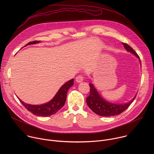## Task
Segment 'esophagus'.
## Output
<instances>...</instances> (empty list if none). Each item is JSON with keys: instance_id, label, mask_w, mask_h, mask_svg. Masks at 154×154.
<instances>
[{"instance_id": "obj_1", "label": "esophagus", "mask_w": 154, "mask_h": 154, "mask_svg": "<svg viewBox=\"0 0 154 154\" xmlns=\"http://www.w3.org/2000/svg\"><path fill=\"white\" fill-rule=\"evenodd\" d=\"M83 80V77L82 75H78L76 78H75V81L77 83H80Z\"/></svg>"}]
</instances>
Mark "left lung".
<instances>
[{
    "instance_id": "1",
    "label": "left lung",
    "mask_w": 154,
    "mask_h": 154,
    "mask_svg": "<svg viewBox=\"0 0 154 154\" xmlns=\"http://www.w3.org/2000/svg\"><path fill=\"white\" fill-rule=\"evenodd\" d=\"M124 48L128 52H130L137 57L139 59L140 65H141V61L139 56L135 52V51L125 43H123ZM90 96L86 97V103L91 110L96 114L102 116H113L121 114L130 105L135 99L137 94L131 99L129 102L124 103H112L105 99L99 93L98 91L96 88L94 84L90 83Z\"/></svg>"
}]
</instances>
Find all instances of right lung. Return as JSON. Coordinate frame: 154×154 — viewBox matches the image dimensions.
Wrapping results in <instances>:
<instances>
[{
  "mask_svg": "<svg viewBox=\"0 0 154 154\" xmlns=\"http://www.w3.org/2000/svg\"><path fill=\"white\" fill-rule=\"evenodd\" d=\"M40 42V41L30 42L27 44L25 46L36 45V44L39 43ZM73 85L74 79L63 84L60 87V88L58 90L54 97L50 101L41 105H32L22 101V100H20L19 97L17 98L21 103L27 109V110L30 112L32 114L38 116L48 117L55 114L64 106L66 100L68 91Z\"/></svg>",
  "mask_w": 154,
  "mask_h": 154,
  "instance_id": "obj_1",
  "label": "right lung"
}]
</instances>
